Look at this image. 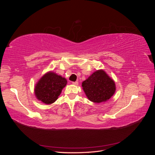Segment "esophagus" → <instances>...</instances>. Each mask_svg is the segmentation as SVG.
<instances>
[{
	"mask_svg": "<svg viewBox=\"0 0 155 155\" xmlns=\"http://www.w3.org/2000/svg\"><path fill=\"white\" fill-rule=\"evenodd\" d=\"M72 84L74 85H78V81H75V82H72Z\"/></svg>",
	"mask_w": 155,
	"mask_h": 155,
	"instance_id": "34e87169",
	"label": "esophagus"
}]
</instances>
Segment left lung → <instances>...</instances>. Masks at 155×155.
Returning a JSON list of instances; mask_svg holds the SVG:
<instances>
[{
  "instance_id": "1",
  "label": "left lung",
  "mask_w": 155,
  "mask_h": 155,
  "mask_svg": "<svg viewBox=\"0 0 155 155\" xmlns=\"http://www.w3.org/2000/svg\"><path fill=\"white\" fill-rule=\"evenodd\" d=\"M82 87L88 99L96 104L109 100L116 91L114 80L103 70H97L83 81Z\"/></svg>"
}]
</instances>
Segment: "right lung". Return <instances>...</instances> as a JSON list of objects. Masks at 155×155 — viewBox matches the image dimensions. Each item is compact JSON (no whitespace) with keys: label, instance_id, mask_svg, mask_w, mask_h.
<instances>
[{"label":"right lung","instance_id":"1","mask_svg":"<svg viewBox=\"0 0 155 155\" xmlns=\"http://www.w3.org/2000/svg\"><path fill=\"white\" fill-rule=\"evenodd\" d=\"M67 83V81L64 78L53 72H48L37 83L35 95L37 100L44 104H51L58 100Z\"/></svg>","mask_w":155,"mask_h":155}]
</instances>
